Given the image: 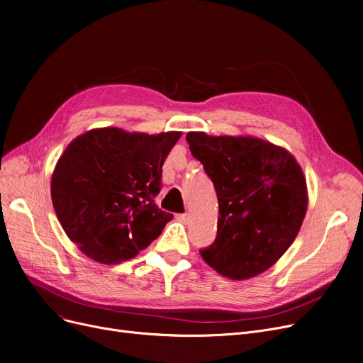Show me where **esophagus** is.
<instances>
[{
	"label": "esophagus",
	"mask_w": 363,
	"mask_h": 363,
	"mask_svg": "<svg viewBox=\"0 0 363 363\" xmlns=\"http://www.w3.org/2000/svg\"><path fill=\"white\" fill-rule=\"evenodd\" d=\"M178 219H179V220H182L184 223H188L189 220H191V216H189L188 213H182V215H179V216H178Z\"/></svg>",
	"instance_id": "obj_1"
}]
</instances>
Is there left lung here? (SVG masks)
I'll return each instance as SVG.
<instances>
[{"instance_id":"8db88e82","label":"left lung","mask_w":363,"mask_h":363,"mask_svg":"<svg viewBox=\"0 0 363 363\" xmlns=\"http://www.w3.org/2000/svg\"><path fill=\"white\" fill-rule=\"evenodd\" d=\"M191 155L215 184L219 218L204 262L230 279H249L290 249L308 211L306 178L289 150L250 135L188 132Z\"/></svg>"}]
</instances>
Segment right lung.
Masks as SVG:
<instances>
[{"label": "right lung", "instance_id": "add662e5", "mask_svg": "<svg viewBox=\"0 0 363 363\" xmlns=\"http://www.w3.org/2000/svg\"><path fill=\"white\" fill-rule=\"evenodd\" d=\"M182 133L148 135L97 128L76 137L51 177V200L66 235L89 259L135 257L174 218L156 206L162 166Z\"/></svg>", "mask_w": 363, "mask_h": 363}]
</instances>
